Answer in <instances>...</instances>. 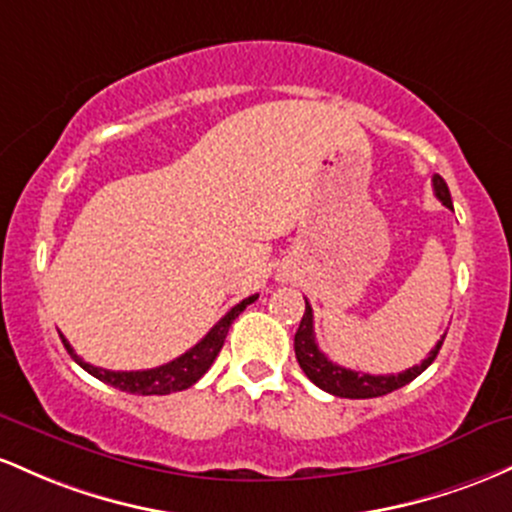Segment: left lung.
Segmentation results:
<instances>
[{"instance_id":"left-lung-1","label":"left lung","mask_w":512,"mask_h":512,"mask_svg":"<svg viewBox=\"0 0 512 512\" xmlns=\"http://www.w3.org/2000/svg\"><path fill=\"white\" fill-rule=\"evenodd\" d=\"M433 191L438 195L440 203L452 210L450 188H447V183L440 174L433 176ZM442 341H445V336L435 343V348L430 350L428 358L423 360L421 365H413L409 370L399 372V375H367V372L348 370V367L331 363V360L319 350L317 336H314L312 307L304 300V317L300 321V329L295 333V355L297 363H300L304 370V375L317 384L319 389H324V392L341 396V399H375V396H384L416 380V377L433 363L435 355L440 353Z\"/></svg>"}]
</instances>
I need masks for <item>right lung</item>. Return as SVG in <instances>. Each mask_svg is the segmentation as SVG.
Listing matches in <instances>:
<instances>
[{
  "label": "right lung",
  "mask_w": 512,
  "mask_h": 512,
  "mask_svg": "<svg viewBox=\"0 0 512 512\" xmlns=\"http://www.w3.org/2000/svg\"><path fill=\"white\" fill-rule=\"evenodd\" d=\"M256 300H258V295H251V297H246V300H241L239 304H234L225 317L217 321V324L212 326L208 333H205L203 341L195 343L191 350H186V353L179 355L176 360H171V363L152 367V370H132V372L103 370V367L84 363V360L74 353L70 341H67L62 333H60V338H62V343H65L67 353L72 355L74 363H77L79 367H84V370L89 372V375H94L96 380L111 384V387L120 389V392L140 394V396L183 392V389L193 387V384L210 370V365L215 363L217 353H220L222 346H225V338H227L229 326H232V321L237 319L239 314Z\"/></svg>",
  "instance_id": "right-lung-1"
}]
</instances>
